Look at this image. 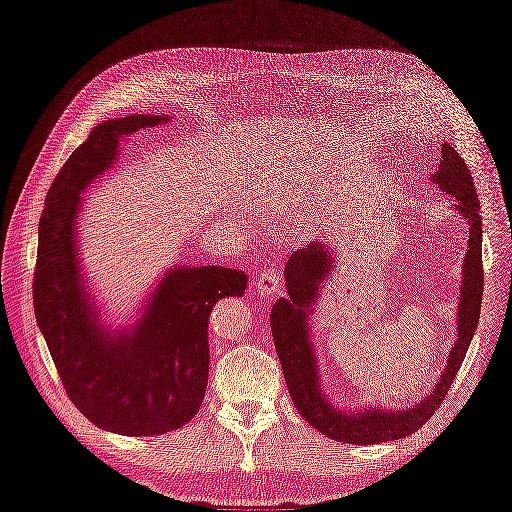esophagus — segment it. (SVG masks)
Masks as SVG:
<instances>
[{
	"label": "esophagus",
	"instance_id": "obj_1",
	"mask_svg": "<svg viewBox=\"0 0 512 512\" xmlns=\"http://www.w3.org/2000/svg\"><path fill=\"white\" fill-rule=\"evenodd\" d=\"M282 290V275L277 269H265L256 277V292L260 297H273Z\"/></svg>",
	"mask_w": 512,
	"mask_h": 512
}]
</instances>
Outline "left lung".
Masks as SVG:
<instances>
[{
  "label": "left lung",
  "instance_id": "1",
  "mask_svg": "<svg viewBox=\"0 0 512 512\" xmlns=\"http://www.w3.org/2000/svg\"><path fill=\"white\" fill-rule=\"evenodd\" d=\"M431 179L440 190L457 198L455 211L470 222L468 252L463 258V282L457 312V342L448 356L446 369L433 393L421 404L406 410H376L339 412L331 401L322 395L318 382L316 354L309 342V309L318 301L320 284L327 280L335 267L333 254L327 245L312 241L303 250H297L286 265L288 299H277L271 309V331L277 356L284 369L294 406L309 425H314L324 436L348 444H378L386 440L406 438L421 429L436 414L446 397V391L457 376L466 359V352L480 318V301H483V222H480V203L474 190L470 168L451 145H442V162Z\"/></svg>",
  "mask_w": 512,
  "mask_h": 512
}]
</instances>
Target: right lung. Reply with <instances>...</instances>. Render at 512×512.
I'll return each mask as SVG.
<instances>
[{"label":"right lung","mask_w":512,"mask_h":512,"mask_svg":"<svg viewBox=\"0 0 512 512\" xmlns=\"http://www.w3.org/2000/svg\"><path fill=\"white\" fill-rule=\"evenodd\" d=\"M168 115L108 119L61 166L38 226L34 312L61 384L91 423L121 436H158L194 418L209 378V314L241 297L247 275L175 267L151 292L134 327L111 331L85 292L76 247L81 192L119 156L121 141Z\"/></svg>","instance_id":"add662e5"}]
</instances>
